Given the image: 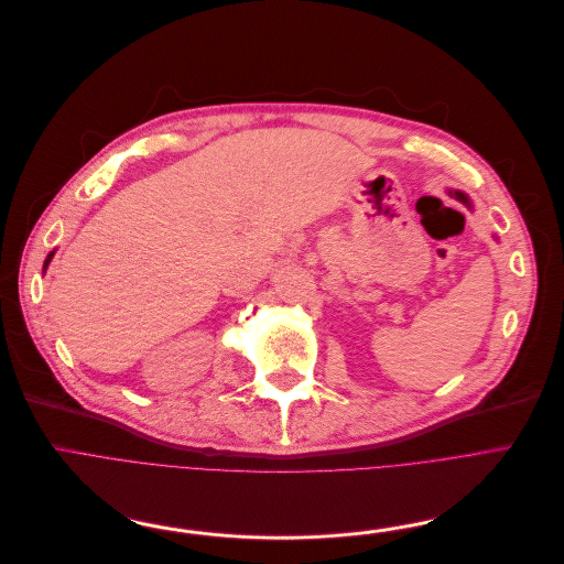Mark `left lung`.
Listing matches in <instances>:
<instances>
[{"mask_svg": "<svg viewBox=\"0 0 564 564\" xmlns=\"http://www.w3.org/2000/svg\"><path fill=\"white\" fill-rule=\"evenodd\" d=\"M447 195H452V197H457L459 202H464L468 208H473V202H470V197L466 195V193H462V191H447Z\"/></svg>", "mask_w": 564, "mask_h": 564, "instance_id": "left-lung-1", "label": "left lung"}]
</instances>
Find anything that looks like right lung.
I'll return each instance as SVG.
<instances>
[{
	"label": "right lung",
	"mask_w": 564,
	"mask_h": 564,
	"mask_svg": "<svg viewBox=\"0 0 564 564\" xmlns=\"http://www.w3.org/2000/svg\"><path fill=\"white\" fill-rule=\"evenodd\" d=\"M52 257H55V250H52L50 254H47V259H45V263H43V271H47V265H50V261H52Z\"/></svg>",
	"instance_id": "obj_1"
}]
</instances>
